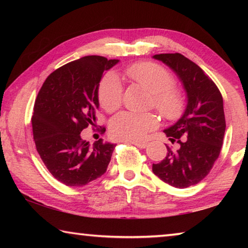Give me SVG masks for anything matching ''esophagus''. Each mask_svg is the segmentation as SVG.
<instances>
[{
    "mask_svg": "<svg viewBox=\"0 0 248 248\" xmlns=\"http://www.w3.org/2000/svg\"><path fill=\"white\" fill-rule=\"evenodd\" d=\"M132 144H134L136 146H138V148L140 149H145L146 146H148V143L146 142H140V141H132L131 142Z\"/></svg>",
    "mask_w": 248,
    "mask_h": 248,
    "instance_id": "34e87169",
    "label": "esophagus"
}]
</instances>
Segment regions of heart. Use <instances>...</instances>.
Segmentation results:
<instances>
[{
    "label": "heart",
    "mask_w": 248,
    "mask_h": 248,
    "mask_svg": "<svg viewBox=\"0 0 248 248\" xmlns=\"http://www.w3.org/2000/svg\"><path fill=\"white\" fill-rule=\"evenodd\" d=\"M124 77L152 94V104L167 120H175L182 116L185 98L178 89L174 87V78L163 66L153 62H138L127 66ZM124 89L114 73L102 78L97 97L99 105L107 112H114L123 103ZM158 117L153 112L138 114L123 111L110 121V132L117 139L141 140L145 134L158 127Z\"/></svg>",
    "instance_id": "b5f03b06"
}]
</instances>
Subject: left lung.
I'll return each instance as SVG.
<instances>
[{
  "label": "left lung",
  "mask_w": 248,
  "mask_h": 248,
  "mask_svg": "<svg viewBox=\"0 0 248 248\" xmlns=\"http://www.w3.org/2000/svg\"><path fill=\"white\" fill-rule=\"evenodd\" d=\"M164 62L178 75L187 92L188 104L177 123L164 130L178 150L167 148L162 162L152 170L163 182L175 188H187L201 182L219 157L225 132L223 98L216 83L200 66L180 53L153 57ZM182 136H187L183 140Z\"/></svg>",
  "instance_id": "obj_1"
}]
</instances>
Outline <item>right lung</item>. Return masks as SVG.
<instances>
[{
	"instance_id": "right-lung-1",
	"label": "right lung",
	"mask_w": 248,
	"mask_h": 248,
	"mask_svg": "<svg viewBox=\"0 0 248 248\" xmlns=\"http://www.w3.org/2000/svg\"><path fill=\"white\" fill-rule=\"evenodd\" d=\"M119 60L87 56L60 66L39 91L31 117L37 152L54 178L79 187L105 174L116 144L84 141L81 132L95 125L97 90L104 71ZM106 128L100 127L104 133Z\"/></svg>"
}]
</instances>
